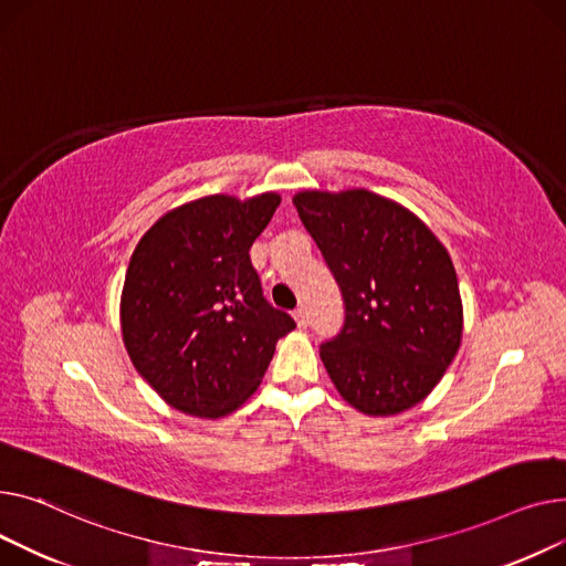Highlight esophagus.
Returning a JSON list of instances; mask_svg holds the SVG:
<instances>
[{
  "label": "esophagus",
  "instance_id": "esophagus-1",
  "mask_svg": "<svg viewBox=\"0 0 566 566\" xmlns=\"http://www.w3.org/2000/svg\"><path fill=\"white\" fill-rule=\"evenodd\" d=\"M292 317H294V322H296V326L298 328H306L308 326V313H306V308L302 306V308H296L294 313H292Z\"/></svg>",
  "mask_w": 566,
  "mask_h": 566
}]
</instances>
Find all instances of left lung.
<instances>
[{
  "instance_id": "1",
  "label": "left lung",
  "mask_w": 566,
  "mask_h": 566,
  "mask_svg": "<svg viewBox=\"0 0 566 566\" xmlns=\"http://www.w3.org/2000/svg\"><path fill=\"white\" fill-rule=\"evenodd\" d=\"M292 203L345 298L343 331L319 347L331 381L365 416L409 411L461 345L448 249L411 210L368 189H304Z\"/></svg>"
}]
</instances>
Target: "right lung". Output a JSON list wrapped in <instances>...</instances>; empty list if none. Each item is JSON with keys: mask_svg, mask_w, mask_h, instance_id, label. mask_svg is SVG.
Listing matches in <instances>:
<instances>
[{"mask_svg": "<svg viewBox=\"0 0 566 566\" xmlns=\"http://www.w3.org/2000/svg\"><path fill=\"white\" fill-rule=\"evenodd\" d=\"M281 196L212 193L161 214L129 258L120 334L132 365L180 413L217 420L258 390L294 319L262 296L249 249Z\"/></svg>", "mask_w": 566, "mask_h": 566, "instance_id": "1", "label": "right lung"}]
</instances>
